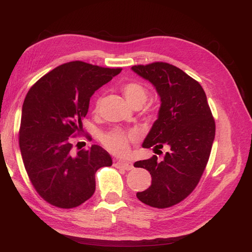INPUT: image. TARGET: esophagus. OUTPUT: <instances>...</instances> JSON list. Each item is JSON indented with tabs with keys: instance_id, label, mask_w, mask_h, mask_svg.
Here are the masks:
<instances>
[{
	"instance_id": "esophagus-1",
	"label": "esophagus",
	"mask_w": 252,
	"mask_h": 252,
	"mask_svg": "<svg viewBox=\"0 0 252 252\" xmlns=\"http://www.w3.org/2000/svg\"><path fill=\"white\" fill-rule=\"evenodd\" d=\"M116 165L119 168H123L125 170H131L133 168V165L130 162H125V161H118Z\"/></svg>"
}]
</instances>
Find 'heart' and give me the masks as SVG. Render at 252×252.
Wrapping results in <instances>:
<instances>
[{
  "mask_svg": "<svg viewBox=\"0 0 252 252\" xmlns=\"http://www.w3.org/2000/svg\"><path fill=\"white\" fill-rule=\"evenodd\" d=\"M122 91L125 94L127 101L133 105H143L148 98V89L144 84L130 81L126 82L121 86ZM100 97L96 98L95 101V109L100 106ZM136 138V133L134 131L125 132L123 130H113L103 136V143L109 151L116 155H124L128 151L129 142Z\"/></svg>",
  "mask_w": 252,
  "mask_h": 252,
  "instance_id": "heart-1",
  "label": "heart"
}]
</instances>
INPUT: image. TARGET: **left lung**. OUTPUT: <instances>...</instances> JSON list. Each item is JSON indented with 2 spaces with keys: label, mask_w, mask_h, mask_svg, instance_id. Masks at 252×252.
Returning <instances> with one entry per match:
<instances>
[{
  "label": "left lung",
  "mask_w": 252,
  "mask_h": 252,
  "mask_svg": "<svg viewBox=\"0 0 252 252\" xmlns=\"http://www.w3.org/2000/svg\"><path fill=\"white\" fill-rule=\"evenodd\" d=\"M131 69L149 81L161 98L158 120L142 146L169 149L161 162L154 156L134 163V167L151 174L150 187L136 197L151 207H171L191 193L200 182L215 140V120L200 83L180 68L156 62Z\"/></svg>",
  "instance_id": "obj_1"
}]
</instances>
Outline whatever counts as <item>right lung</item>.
<instances>
[{"label": "right lung", "mask_w": 252, "mask_h": 252, "mask_svg": "<svg viewBox=\"0 0 252 252\" xmlns=\"http://www.w3.org/2000/svg\"><path fill=\"white\" fill-rule=\"evenodd\" d=\"M74 61L45 74L23 103L20 149L36 192L59 208H74L95 190V172L111 166L109 154L97 145L72 151L74 133L83 130L90 97L121 72Z\"/></svg>", "instance_id": "obj_1"}]
</instances>
